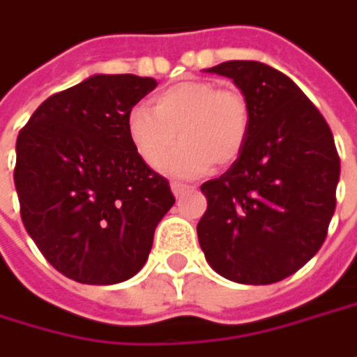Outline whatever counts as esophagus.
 Returning a JSON list of instances; mask_svg holds the SVG:
<instances>
[{
    "mask_svg": "<svg viewBox=\"0 0 357 357\" xmlns=\"http://www.w3.org/2000/svg\"><path fill=\"white\" fill-rule=\"evenodd\" d=\"M172 192L176 198H181L183 194L192 192V185H185V183H172Z\"/></svg>",
    "mask_w": 357,
    "mask_h": 357,
    "instance_id": "1",
    "label": "esophagus"
}]
</instances>
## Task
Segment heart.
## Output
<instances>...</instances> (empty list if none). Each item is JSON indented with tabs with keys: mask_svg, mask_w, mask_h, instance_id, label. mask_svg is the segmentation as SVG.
<instances>
[{
	"mask_svg": "<svg viewBox=\"0 0 357 357\" xmlns=\"http://www.w3.org/2000/svg\"><path fill=\"white\" fill-rule=\"evenodd\" d=\"M250 123V105L242 93L208 80H185L153 96L151 109L133 107L127 135L147 167L161 165L169 178L192 179L206 176L214 163L228 167L241 158ZM176 132L182 143L170 154Z\"/></svg>",
	"mask_w": 357,
	"mask_h": 357,
	"instance_id": "heart-1",
	"label": "heart"
}]
</instances>
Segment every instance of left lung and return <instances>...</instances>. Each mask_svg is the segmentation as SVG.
Instances as JSON below:
<instances>
[{"label":"left lung","mask_w":357,"mask_h":357,"mask_svg":"<svg viewBox=\"0 0 357 357\" xmlns=\"http://www.w3.org/2000/svg\"><path fill=\"white\" fill-rule=\"evenodd\" d=\"M206 73L230 78L252 113L242 155L202 185L208 210L198 241L228 281L271 284L321 248L335 212L340 158L324 115L283 73L230 60Z\"/></svg>","instance_id":"1"}]
</instances>
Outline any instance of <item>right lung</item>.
<instances>
[{
	"mask_svg": "<svg viewBox=\"0 0 357 357\" xmlns=\"http://www.w3.org/2000/svg\"><path fill=\"white\" fill-rule=\"evenodd\" d=\"M155 86L149 76H89L46 98L17 135L22 222L46 261L76 283L137 275L176 204L169 181L139 159L127 135V115Z\"/></svg>",
	"mask_w": 357,
	"mask_h": 357,
	"instance_id": "1",
	"label": "right lung"
}]
</instances>
